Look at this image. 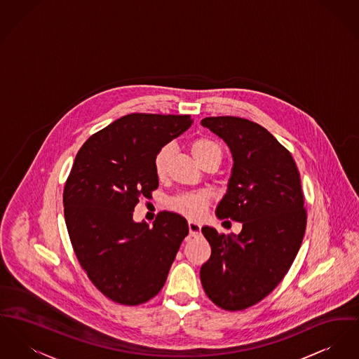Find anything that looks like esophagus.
<instances>
[{
  "mask_svg": "<svg viewBox=\"0 0 359 359\" xmlns=\"http://www.w3.org/2000/svg\"><path fill=\"white\" fill-rule=\"evenodd\" d=\"M189 231H190V236L198 237L201 234V224L195 221H189Z\"/></svg>",
  "mask_w": 359,
  "mask_h": 359,
  "instance_id": "1",
  "label": "esophagus"
}]
</instances>
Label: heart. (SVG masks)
I'll list each match as a JSON object with an SVG mask.
<instances>
[{
  "mask_svg": "<svg viewBox=\"0 0 359 359\" xmlns=\"http://www.w3.org/2000/svg\"><path fill=\"white\" fill-rule=\"evenodd\" d=\"M191 153L196 163L202 165L205 161L218 157L221 160V148L209 138H198L191 144ZM173 153L172 145H164L154 157V172L157 177H164L168 168L169 160ZM208 205V195L203 192L182 194L168 201L170 210L176 211L189 218H199Z\"/></svg>",
  "mask_w": 359,
  "mask_h": 359,
  "instance_id": "1",
  "label": "heart"
}]
</instances>
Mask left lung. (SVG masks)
<instances>
[{
	"label": "left lung",
	"mask_w": 359,
	"mask_h": 359,
	"mask_svg": "<svg viewBox=\"0 0 359 359\" xmlns=\"http://www.w3.org/2000/svg\"><path fill=\"white\" fill-rule=\"evenodd\" d=\"M201 125L232 153L228 190L215 214L243 224L241 232L228 236L202 228L211 255L201 282L215 305L243 311L274 290L301 247L306 211L299 172L289 150L255 122L211 116Z\"/></svg>",
	"instance_id": "left-lung-1"
}]
</instances>
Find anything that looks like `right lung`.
I'll return each mask as SVG.
<instances>
[{"instance_id":"add662e5","label":"right lung","mask_w":359,"mask_h":359,"mask_svg":"<svg viewBox=\"0 0 359 359\" xmlns=\"http://www.w3.org/2000/svg\"><path fill=\"white\" fill-rule=\"evenodd\" d=\"M192 122L190 115L130 114L93 134L76 156L64 190L67 232L89 279L118 304L157 294L189 234L176 212H160L149 228L133 211L158 187L157 151Z\"/></svg>"}]
</instances>
